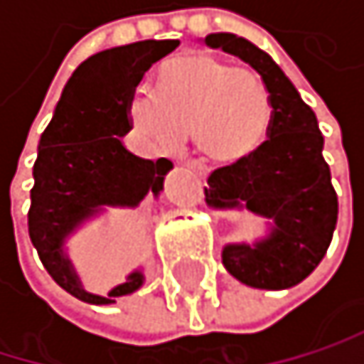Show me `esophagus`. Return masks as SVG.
<instances>
[{"label":"esophagus","mask_w":364,"mask_h":364,"mask_svg":"<svg viewBox=\"0 0 364 364\" xmlns=\"http://www.w3.org/2000/svg\"><path fill=\"white\" fill-rule=\"evenodd\" d=\"M178 164H183V166L192 168V170H194L198 176H203V178H205V176H207V172H209V170H207V166H203V164H196V161H192V159H181Z\"/></svg>","instance_id":"1"}]
</instances>
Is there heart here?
<instances>
[{
	"instance_id": "b5f03b06",
	"label": "heart",
	"mask_w": 364,
	"mask_h": 364,
	"mask_svg": "<svg viewBox=\"0 0 364 364\" xmlns=\"http://www.w3.org/2000/svg\"><path fill=\"white\" fill-rule=\"evenodd\" d=\"M135 129L164 150L186 137L212 161L253 155L267 141L273 105L264 80L209 52H186L166 60L155 89L137 87L129 97Z\"/></svg>"
}]
</instances>
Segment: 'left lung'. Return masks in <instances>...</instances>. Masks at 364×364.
I'll return each instance as SVG.
<instances>
[{"instance_id": "obj_1", "label": "left lung", "mask_w": 364, "mask_h": 364, "mask_svg": "<svg viewBox=\"0 0 364 364\" xmlns=\"http://www.w3.org/2000/svg\"><path fill=\"white\" fill-rule=\"evenodd\" d=\"M205 43L249 63L267 85L273 105L269 139L262 148L207 178L209 207H247L273 220L264 240L227 245L223 264L247 286L290 288L323 259L338 218V198L323 159V135L314 111L267 52L229 32L207 34Z\"/></svg>"}]
</instances>
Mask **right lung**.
I'll return each mask as SVG.
<instances>
[{
  "label": "right lung",
  "mask_w": 364,
  "mask_h": 364,
  "mask_svg": "<svg viewBox=\"0 0 364 364\" xmlns=\"http://www.w3.org/2000/svg\"><path fill=\"white\" fill-rule=\"evenodd\" d=\"M178 48V41H137L89 56L67 80L52 122L38 139L34 188L30 190L28 233L52 279L80 301L107 306L131 295L141 271L115 286L107 297L87 292L63 245L87 218L111 207H137L164 190L168 159H141L122 137L133 124L129 97L152 63Z\"/></svg>",
  "instance_id": "add662e5"
}]
</instances>
